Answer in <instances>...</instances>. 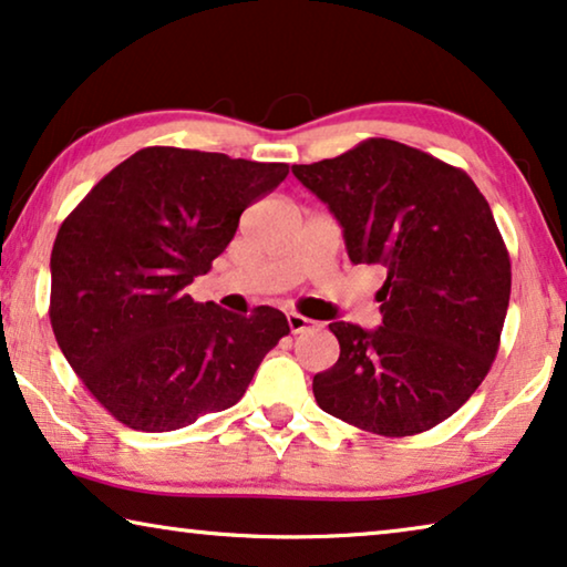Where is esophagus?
Returning <instances> with one entry per match:
<instances>
[{
  "label": "esophagus",
  "instance_id": "1",
  "mask_svg": "<svg viewBox=\"0 0 567 567\" xmlns=\"http://www.w3.org/2000/svg\"><path fill=\"white\" fill-rule=\"evenodd\" d=\"M286 319H289V330H291L293 334L309 330V327L315 324V322H311V319H307L303 315H297V311H289V315H286Z\"/></svg>",
  "mask_w": 567,
  "mask_h": 567
}]
</instances>
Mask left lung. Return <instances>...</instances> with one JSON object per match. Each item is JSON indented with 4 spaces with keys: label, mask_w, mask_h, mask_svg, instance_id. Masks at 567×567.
<instances>
[{
    "label": "left lung",
    "mask_w": 567,
    "mask_h": 567,
    "mask_svg": "<svg viewBox=\"0 0 567 567\" xmlns=\"http://www.w3.org/2000/svg\"><path fill=\"white\" fill-rule=\"evenodd\" d=\"M291 171L330 207L352 264L385 268L383 324H330L340 358L311 381L319 409L383 437L432 430L502 342L512 264L486 196L465 171L385 137Z\"/></svg>",
    "instance_id": "obj_1"
}]
</instances>
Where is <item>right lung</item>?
I'll return each mask as SVG.
<instances>
[{"mask_svg":"<svg viewBox=\"0 0 567 567\" xmlns=\"http://www.w3.org/2000/svg\"><path fill=\"white\" fill-rule=\"evenodd\" d=\"M286 163L143 147L63 219L51 252V324L81 383L130 430L171 432L243 399L289 322L186 293Z\"/></svg>","mask_w":567,"mask_h":567,"instance_id":"1","label":"right lung"}]
</instances>
